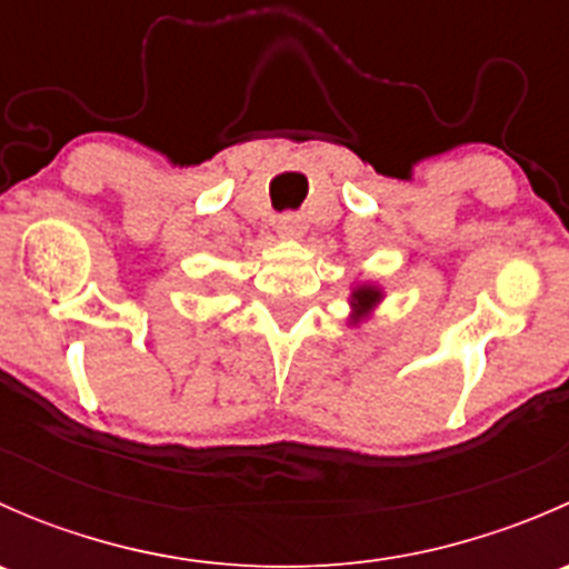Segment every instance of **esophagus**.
<instances>
[{"instance_id": "34e87169", "label": "esophagus", "mask_w": 569, "mask_h": 569, "mask_svg": "<svg viewBox=\"0 0 569 569\" xmlns=\"http://www.w3.org/2000/svg\"><path fill=\"white\" fill-rule=\"evenodd\" d=\"M278 226H280V231L297 233V231H302V228H306V220H302V214H295V211H289V214L280 217Z\"/></svg>"}]
</instances>
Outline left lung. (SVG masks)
Wrapping results in <instances>:
<instances>
[{
    "label": "left lung",
    "instance_id": "obj_1",
    "mask_svg": "<svg viewBox=\"0 0 569 569\" xmlns=\"http://www.w3.org/2000/svg\"><path fill=\"white\" fill-rule=\"evenodd\" d=\"M352 297H355V306H358L360 311H369V308L375 306L377 300H380V291H377V289H358Z\"/></svg>",
    "mask_w": 569,
    "mask_h": 569
}]
</instances>
